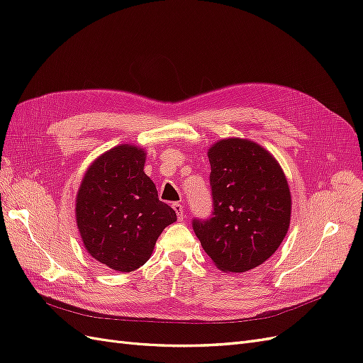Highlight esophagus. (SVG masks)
<instances>
[{"label":"esophagus","instance_id":"34e87169","mask_svg":"<svg viewBox=\"0 0 363 363\" xmlns=\"http://www.w3.org/2000/svg\"><path fill=\"white\" fill-rule=\"evenodd\" d=\"M172 208L175 211V213H177L179 221H183V218H184V215H183V212H184L183 204H180V203H174V204H172Z\"/></svg>","mask_w":363,"mask_h":363}]
</instances>
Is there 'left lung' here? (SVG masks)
Wrapping results in <instances>:
<instances>
[{
    "mask_svg": "<svg viewBox=\"0 0 363 363\" xmlns=\"http://www.w3.org/2000/svg\"><path fill=\"white\" fill-rule=\"evenodd\" d=\"M211 162L212 215L192 219L203 250L224 272L262 265L280 247L291 221L286 177L269 152L245 139L219 140Z\"/></svg>",
    "mask_w": 363,
    "mask_h": 363,
    "instance_id": "1",
    "label": "left lung"
}]
</instances>
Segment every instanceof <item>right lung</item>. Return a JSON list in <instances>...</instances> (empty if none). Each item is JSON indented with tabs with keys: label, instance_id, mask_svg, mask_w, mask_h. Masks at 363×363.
Segmentation results:
<instances>
[{
	"label": "right lung",
	"instance_id": "add662e5",
	"mask_svg": "<svg viewBox=\"0 0 363 363\" xmlns=\"http://www.w3.org/2000/svg\"><path fill=\"white\" fill-rule=\"evenodd\" d=\"M144 163L145 152L135 145L108 150L86 171L77 194V225L86 250L121 272L144 265L163 228L177 219L159 200Z\"/></svg>",
	"mask_w": 363,
	"mask_h": 363
}]
</instances>
